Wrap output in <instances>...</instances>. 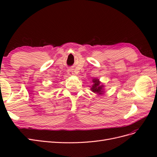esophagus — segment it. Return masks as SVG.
Here are the masks:
<instances>
[{
  "label": "esophagus",
  "instance_id": "34e87169",
  "mask_svg": "<svg viewBox=\"0 0 157 157\" xmlns=\"http://www.w3.org/2000/svg\"><path fill=\"white\" fill-rule=\"evenodd\" d=\"M67 73L69 75H73V71L71 69H67Z\"/></svg>",
  "mask_w": 157,
  "mask_h": 157
}]
</instances>
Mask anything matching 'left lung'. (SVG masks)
Masks as SVG:
<instances>
[{"label":"left lung","instance_id":"8db88e82","mask_svg":"<svg viewBox=\"0 0 157 157\" xmlns=\"http://www.w3.org/2000/svg\"><path fill=\"white\" fill-rule=\"evenodd\" d=\"M92 82H93V84L92 86H90L91 91L96 93V94H97L98 95L104 94L105 93V90H104L105 86L103 85L101 82H100L99 79L94 78L92 79Z\"/></svg>","mask_w":157,"mask_h":157}]
</instances>
